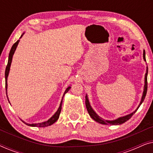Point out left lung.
Here are the masks:
<instances>
[{
    "label": "left lung",
    "mask_w": 153,
    "mask_h": 153,
    "mask_svg": "<svg viewBox=\"0 0 153 153\" xmlns=\"http://www.w3.org/2000/svg\"><path fill=\"white\" fill-rule=\"evenodd\" d=\"M143 59L145 61H146V52H145V50H143ZM148 67H147V70H146V75H145V85H144V89H143V95H142V98H141V102H140L139 103V105L138 106V107L137 109H136L134 111L131 113L130 114H128L127 115V116H123V117H120V118H118V119H116V120H104V119L100 118V117L98 116V115L96 114V113L94 111V110L92 108L91 104L89 103V100H88V96L87 95H85V106H86V108H87V111L88 112V114L90 115V116L94 120H95L96 122L99 123H101V124H103V125H121L123 124V123H124L126 122L129 120V119H130L131 118V116H133L134 114H135L136 112H137V111L138 110V108H139V106H141V104L143 103L144 99H145L146 97V93H147V89H148V81H147V75H148Z\"/></svg>",
    "instance_id": "1"
}]
</instances>
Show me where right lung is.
<instances>
[{
	"label": "right lung",
	"mask_w": 153,
	"mask_h": 153,
	"mask_svg": "<svg viewBox=\"0 0 153 153\" xmlns=\"http://www.w3.org/2000/svg\"><path fill=\"white\" fill-rule=\"evenodd\" d=\"M24 33H23V35H24ZM23 35H22V37L23 36ZM20 37V38H21ZM19 42V39L17 40L16 42L13 45H12V47L11 48V49H10V53H9V57H8V62H7V66H6V69H5V89H6V95H7V76H8V74H9V72H10V65H11V62H12V57H13V55L14 53V51H15V50L16 49V47H17L18 44ZM71 88L70 86H69L68 88L65 90V93L63 94V96H62V100L61 102H60V106L59 108H58V109L57 110V111L55 113V114L53 115V116L51 117V118H49V120L47 121H45V122H43V123H37V124H28V123H26L24 122V121H23V123H24L25 124H26L27 125H28V126H31V127H47V126H49V125H51L52 124H53L54 123L56 122L57 120L59 118V116H60V111H61V108H62V99H63V97L64 95H65V93H68L69 91V90ZM7 100H8V97H7ZM9 101V100H8Z\"/></svg>",
	"instance_id": "1"
}]
</instances>
